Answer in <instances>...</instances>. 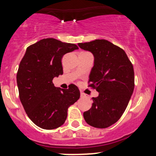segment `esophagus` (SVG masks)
<instances>
[{"instance_id":"obj_1","label":"esophagus","mask_w":156,"mask_h":156,"mask_svg":"<svg viewBox=\"0 0 156 156\" xmlns=\"http://www.w3.org/2000/svg\"><path fill=\"white\" fill-rule=\"evenodd\" d=\"M86 97H87V95H86V94H84V93H83V92H80V98H86Z\"/></svg>"}]
</instances>
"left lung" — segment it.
Masks as SVG:
<instances>
[{
    "mask_svg": "<svg viewBox=\"0 0 156 156\" xmlns=\"http://www.w3.org/2000/svg\"><path fill=\"white\" fill-rule=\"evenodd\" d=\"M78 44L94 55L89 87L99 93L92 98V107L83 112V118L94 128H108L119 120L128 106L134 89L133 67L125 52L108 40Z\"/></svg>",
    "mask_w": 156,
    "mask_h": 156,
    "instance_id": "1",
    "label": "left lung"
}]
</instances>
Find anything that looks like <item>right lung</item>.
Masks as SVG:
<instances>
[{
  "label": "right lung",
  "instance_id": "1",
  "mask_svg": "<svg viewBox=\"0 0 156 156\" xmlns=\"http://www.w3.org/2000/svg\"><path fill=\"white\" fill-rule=\"evenodd\" d=\"M78 49L76 44L53 38L41 39L26 49L17 71V87L25 112L39 128L52 130L63 125L68 108L79 99L74 84L63 89L53 83L63 74V55Z\"/></svg>",
  "mask_w": 156,
  "mask_h": 156
}]
</instances>
